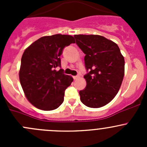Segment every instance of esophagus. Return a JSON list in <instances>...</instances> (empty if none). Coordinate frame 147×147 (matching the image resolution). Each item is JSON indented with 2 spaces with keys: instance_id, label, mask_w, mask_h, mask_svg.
<instances>
[{
  "instance_id": "1",
  "label": "esophagus",
  "mask_w": 147,
  "mask_h": 147,
  "mask_svg": "<svg viewBox=\"0 0 147 147\" xmlns=\"http://www.w3.org/2000/svg\"><path fill=\"white\" fill-rule=\"evenodd\" d=\"M79 75H76V76H73V78H74V80H77L78 79V78H79Z\"/></svg>"
}]
</instances>
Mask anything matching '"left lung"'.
I'll list each match as a JSON object with an SVG mask.
<instances>
[{"label": "left lung", "instance_id": "8db88e82", "mask_svg": "<svg viewBox=\"0 0 147 147\" xmlns=\"http://www.w3.org/2000/svg\"><path fill=\"white\" fill-rule=\"evenodd\" d=\"M76 44L85 54L87 73L85 89L80 91L81 102L88 107L99 108L115 98L124 75V59L118 45L97 35H75Z\"/></svg>", "mask_w": 147, "mask_h": 147}]
</instances>
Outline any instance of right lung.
<instances>
[{
  "label": "right lung",
  "mask_w": 147,
  "mask_h": 147,
  "mask_svg": "<svg viewBox=\"0 0 147 147\" xmlns=\"http://www.w3.org/2000/svg\"><path fill=\"white\" fill-rule=\"evenodd\" d=\"M74 42L71 35L56 34L39 38L23 53L19 78L28 101L35 107L50 111L63 104L73 78L55 68L61 67L63 49Z\"/></svg>",
  "instance_id": "1"
}]
</instances>
